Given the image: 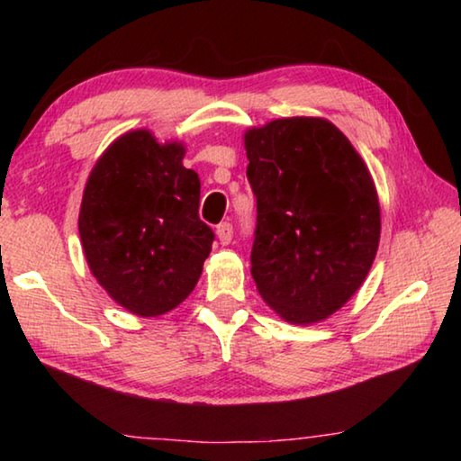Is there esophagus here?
<instances>
[{"label":"esophagus","mask_w":461,"mask_h":461,"mask_svg":"<svg viewBox=\"0 0 461 461\" xmlns=\"http://www.w3.org/2000/svg\"><path fill=\"white\" fill-rule=\"evenodd\" d=\"M215 231H217V238H220L221 244L228 246L230 241H231V238H233V225L230 221H223V223L217 225Z\"/></svg>","instance_id":"esophagus-1"}]
</instances>
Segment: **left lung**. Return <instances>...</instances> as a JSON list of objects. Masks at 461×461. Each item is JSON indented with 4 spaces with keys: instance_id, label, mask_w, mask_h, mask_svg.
<instances>
[{
    "instance_id": "left-lung-1",
    "label": "left lung",
    "mask_w": 461,
    "mask_h": 461,
    "mask_svg": "<svg viewBox=\"0 0 461 461\" xmlns=\"http://www.w3.org/2000/svg\"><path fill=\"white\" fill-rule=\"evenodd\" d=\"M256 194L252 278L288 323L346 305L376 258L380 205L362 156L323 118H283L244 136Z\"/></svg>"
}]
</instances>
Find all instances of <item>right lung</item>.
Instances as JSON below:
<instances>
[{
  "mask_svg": "<svg viewBox=\"0 0 461 461\" xmlns=\"http://www.w3.org/2000/svg\"><path fill=\"white\" fill-rule=\"evenodd\" d=\"M183 156V144L128 131L101 154L85 185V258L107 294L140 317L181 305L215 240L199 220L201 181Z\"/></svg>",
  "mask_w": 461,
  "mask_h": 461,
  "instance_id": "1",
  "label": "right lung"
}]
</instances>
